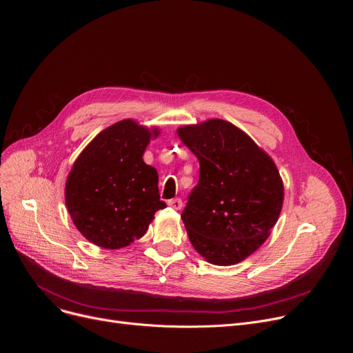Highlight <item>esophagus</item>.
Listing matches in <instances>:
<instances>
[{
  "label": "esophagus",
  "instance_id": "34e87169",
  "mask_svg": "<svg viewBox=\"0 0 353 353\" xmlns=\"http://www.w3.org/2000/svg\"><path fill=\"white\" fill-rule=\"evenodd\" d=\"M168 205L179 211V210H181V207H183V201H181L180 198H173V199H169V201H168Z\"/></svg>",
  "mask_w": 353,
  "mask_h": 353
}]
</instances>
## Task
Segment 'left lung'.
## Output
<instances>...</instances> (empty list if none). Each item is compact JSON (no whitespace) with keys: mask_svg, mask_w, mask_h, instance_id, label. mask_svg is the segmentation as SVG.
<instances>
[{"mask_svg":"<svg viewBox=\"0 0 353 353\" xmlns=\"http://www.w3.org/2000/svg\"><path fill=\"white\" fill-rule=\"evenodd\" d=\"M199 162V180L181 219L192 247L208 263L233 265L268 239L282 204L274 161L245 132L212 119L177 130Z\"/></svg>","mask_w":353,"mask_h":353,"instance_id":"1","label":"left lung"}]
</instances>
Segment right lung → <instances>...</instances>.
<instances>
[{
  "label": "right lung",
  "mask_w": 353,
  "mask_h": 353,
  "mask_svg": "<svg viewBox=\"0 0 353 353\" xmlns=\"http://www.w3.org/2000/svg\"><path fill=\"white\" fill-rule=\"evenodd\" d=\"M158 128L121 120L97 134L77 158L65 183V205L90 243L117 250L142 237L161 201L158 172L142 155Z\"/></svg>",
  "instance_id": "right-lung-1"
}]
</instances>
